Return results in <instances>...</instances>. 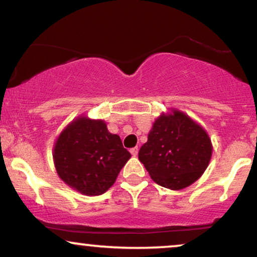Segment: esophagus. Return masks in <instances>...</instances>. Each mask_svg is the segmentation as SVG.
Listing matches in <instances>:
<instances>
[{
	"label": "esophagus",
	"instance_id": "34e87169",
	"mask_svg": "<svg viewBox=\"0 0 257 257\" xmlns=\"http://www.w3.org/2000/svg\"><path fill=\"white\" fill-rule=\"evenodd\" d=\"M138 147H133V149H131V151H130V152H131V154L133 157H137L138 156Z\"/></svg>",
	"mask_w": 257,
	"mask_h": 257
}]
</instances>
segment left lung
Here are the masks:
<instances>
[{
    "label": "left lung",
    "instance_id": "left-lung-1",
    "mask_svg": "<svg viewBox=\"0 0 257 257\" xmlns=\"http://www.w3.org/2000/svg\"><path fill=\"white\" fill-rule=\"evenodd\" d=\"M212 151L205 130L184 112L172 110L154 121L138 158L154 182L178 191L201 177Z\"/></svg>",
    "mask_w": 257,
    "mask_h": 257
}]
</instances>
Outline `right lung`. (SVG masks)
Wrapping results in <instances>:
<instances>
[{
	"label": "right lung",
	"instance_id": "obj_1",
	"mask_svg": "<svg viewBox=\"0 0 257 257\" xmlns=\"http://www.w3.org/2000/svg\"><path fill=\"white\" fill-rule=\"evenodd\" d=\"M59 178L84 195H100L114 184L131 153L106 122L78 117L63 130L54 147Z\"/></svg>",
	"mask_w": 257,
	"mask_h": 257
}]
</instances>
